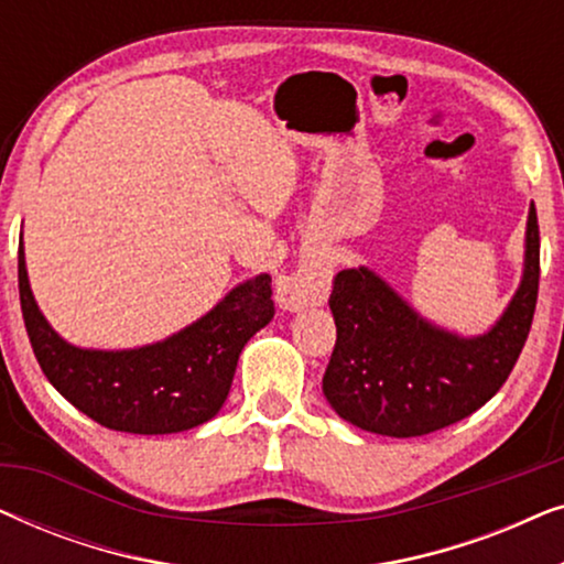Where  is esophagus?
Segmentation results:
<instances>
[{"label": "esophagus", "mask_w": 564, "mask_h": 564, "mask_svg": "<svg viewBox=\"0 0 564 564\" xmlns=\"http://www.w3.org/2000/svg\"><path fill=\"white\" fill-rule=\"evenodd\" d=\"M328 276L318 269H297L295 274L284 276L276 288V297L290 311H300L305 305H321L326 300Z\"/></svg>", "instance_id": "esophagus-1"}]
</instances>
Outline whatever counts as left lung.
I'll return each mask as SVG.
<instances>
[{"instance_id":"left-lung-1","label":"left lung","mask_w":564,"mask_h":564,"mask_svg":"<svg viewBox=\"0 0 564 564\" xmlns=\"http://www.w3.org/2000/svg\"><path fill=\"white\" fill-rule=\"evenodd\" d=\"M539 295V220L529 210L527 269L498 326L457 338L419 318L369 269L334 276L336 346L323 392L344 421L382 436H426L482 408L527 344Z\"/></svg>"}]
</instances>
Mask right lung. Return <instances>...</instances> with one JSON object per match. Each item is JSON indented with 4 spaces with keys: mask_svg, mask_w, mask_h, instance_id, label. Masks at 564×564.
I'll list each match as a JSON object with an SVG mask.
<instances>
[{
    "mask_svg": "<svg viewBox=\"0 0 564 564\" xmlns=\"http://www.w3.org/2000/svg\"><path fill=\"white\" fill-rule=\"evenodd\" d=\"M20 307L48 382L99 426L126 434H176L210 421L226 403L246 341L274 318L272 276L243 282L223 303L166 341L133 351L68 346L37 311L18 253Z\"/></svg>",
    "mask_w": 564,
    "mask_h": 564,
    "instance_id": "add662e5",
    "label": "right lung"
}]
</instances>
